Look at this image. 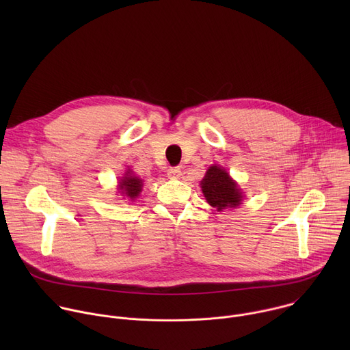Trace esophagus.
Here are the masks:
<instances>
[{"mask_svg":"<svg viewBox=\"0 0 350 350\" xmlns=\"http://www.w3.org/2000/svg\"><path fill=\"white\" fill-rule=\"evenodd\" d=\"M180 176H181V170H180V167H170V169L167 170V177H169V178H172V180L180 178Z\"/></svg>","mask_w":350,"mask_h":350,"instance_id":"34e87169","label":"esophagus"}]
</instances>
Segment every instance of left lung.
<instances>
[{
    "label": "left lung",
    "mask_w": 350,
    "mask_h": 350,
    "mask_svg": "<svg viewBox=\"0 0 350 350\" xmlns=\"http://www.w3.org/2000/svg\"><path fill=\"white\" fill-rule=\"evenodd\" d=\"M201 187L208 204L219 212L227 208H237L241 204L242 195L237 183L219 166H211L208 169L204 180L201 181Z\"/></svg>",
    "instance_id": "obj_1"
}]
</instances>
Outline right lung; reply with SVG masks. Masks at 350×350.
I'll use <instances>...</instances> for the list:
<instances>
[{
	"mask_svg": "<svg viewBox=\"0 0 350 350\" xmlns=\"http://www.w3.org/2000/svg\"><path fill=\"white\" fill-rule=\"evenodd\" d=\"M141 187H142V180L135 176H131L130 172H127L126 177H123L122 183H119V188L122 189V193H126L131 201H134V199L139 195L142 189Z\"/></svg>",
	"mask_w": 350,
	"mask_h": 350,
	"instance_id": "right-lung-1",
	"label": "right lung"
}]
</instances>
